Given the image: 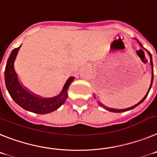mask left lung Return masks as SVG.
<instances>
[{"label":"left lung","instance_id":"left-lung-1","mask_svg":"<svg viewBox=\"0 0 157 157\" xmlns=\"http://www.w3.org/2000/svg\"><path fill=\"white\" fill-rule=\"evenodd\" d=\"M133 39H134V40H135L136 42H137V44H138L139 46H141V48L143 49V50H145V51H146L147 54H148V57H149V64H150V66H151V82H150V85H149V88H148V92H147V93L145 94V95H144V97H143V99H141V101H139L138 103H137V104L133 105V106H132V107H128V108H125V109H114V108H111V107H107V106H105V105H103V103H100V102H99V100H98V101H97V103H98V104H99V106H100V107H103V109H105V110H107V111H111V112H114V113H120V112H125V111H130V110H133V108H135V107H137V106H138V105H140V104H141V103H142L143 101H144V99H146L147 95H148V92H149V91H150L151 88H152V82H153V65H152V55H151V54H150V53H149V52H148V50H145V49H144V47H143V46H142V45L141 44V43H140V42H139V41L137 40V39H135V38H133ZM94 97H95V99H96V97H95V95H94Z\"/></svg>","mask_w":157,"mask_h":157}]
</instances>
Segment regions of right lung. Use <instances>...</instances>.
Masks as SVG:
<instances>
[{
	"mask_svg": "<svg viewBox=\"0 0 157 157\" xmlns=\"http://www.w3.org/2000/svg\"><path fill=\"white\" fill-rule=\"evenodd\" d=\"M21 46L12 51L7 62L5 71V80L7 90L12 99L26 111L39 114L53 112L59 108L65 102L68 97L67 91L75 77H69L64 84L62 92L55 96L45 98L36 95L22 84L15 70V61Z\"/></svg>",
	"mask_w": 157,
	"mask_h": 157,
	"instance_id": "1",
	"label": "right lung"
}]
</instances>
